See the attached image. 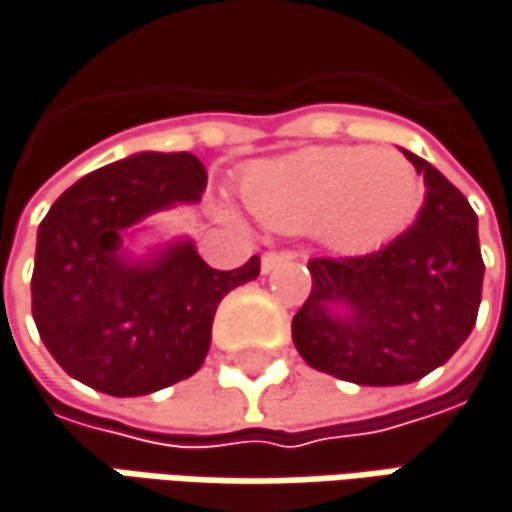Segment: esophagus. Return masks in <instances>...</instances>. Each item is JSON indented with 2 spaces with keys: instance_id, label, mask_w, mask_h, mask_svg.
I'll list each match as a JSON object with an SVG mask.
<instances>
[{
  "instance_id": "obj_1",
  "label": "esophagus",
  "mask_w": 512,
  "mask_h": 512,
  "mask_svg": "<svg viewBox=\"0 0 512 512\" xmlns=\"http://www.w3.org/2000/svg\"><path fill=\"white\" fill-rule=\"evenodd\" d=\"M289 260H295V255H292V252H266V255H263V260H260V269L269 275V272H275L278 266H284V263H289Z\"/></svg>"
}]
</instances>
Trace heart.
Returning a JSON list of instances; mask_svg holds the SVG:
<instances>
[{
    "instance_id": "1",
    "label": "heart",
    "mask_w": 512,
    "mask_h": 512,
    "mask_svg": "<svg viewBox=\"0 0 512 512\" xmlns=\"http://www.w3.org/2000/svg\"><path fill=\"white\" fill-rule=\"evenodd\" d=\"M243 199L263 226L310 228L327 249L353 255L379 249L414 223L423 179L397 150L307 147L252 167Z\"/></svg>"
}]
</instances>
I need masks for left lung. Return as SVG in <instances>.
Instances as JSON below:
<instances>
[{
	"mask_svg": "<svg viewBox=\"0 0 512 512\" xmlns=\"http://www.w3.org/2000/svg\"><path fill=\"white\" fill-rule=\"evenodd\" d=\"M414 226L362 257H313L292 342L316 371L356 385H406L440 368L475 327L484 260L466 196L426 159Z\"/></svg>",
	"mask_w": 512,
	"mask_h": 512,
	"instance_id": "1",
	"label": "left lung"
}]
</instances>
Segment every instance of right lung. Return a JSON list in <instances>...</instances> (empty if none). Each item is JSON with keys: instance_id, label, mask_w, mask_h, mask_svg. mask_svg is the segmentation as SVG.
I'll list each match as a JSON object with an SVG mask.
<instances>
[{"instance_id": "1", "label": "right lung", "mask_w": 512, "mask_h": 512, "mask_svg": "<svg viewBox=\"0 0 512 512\" xmlns=\"http://www.w3.org/2000/svg\"><path fill=\"white\" fill-rule=\"evenodd\" d=\"M208 173L194 153H136L60 194L37 231L31 313L57 365L112 397H141L196 374L211 324L260 257L220 272L176 240L144 260L127 228L179 202H199Z\"/></svg>"}]
</instances>
